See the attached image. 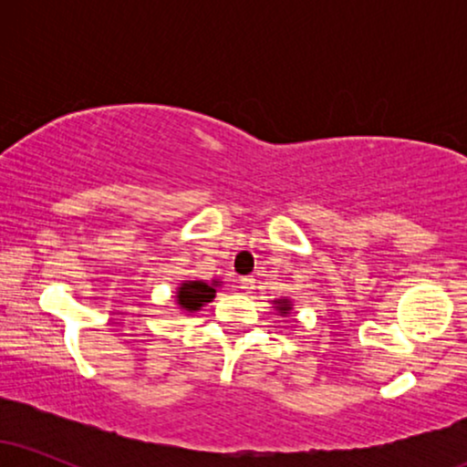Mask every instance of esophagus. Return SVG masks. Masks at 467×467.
Listing matches in <instances>:
<instances>
[{"instance_id": "34e87169", "label": "esophagus", "mask_w": 467, "mask_h": 467, "mask_svg": "<svg viewBox=\"0 0 467 467\" xmlns=\"http://www.w3.org/2000/svg\"><path fill=\"white\" fill-rule=\"evenodd\" d=\"M239 283H241V289H244L245 294H250L252 289H254V278L252 276H244Z\"/></svg>"}]
</instances>
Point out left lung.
<instances>
[{"label": "left lung", "mask_w": 467, "mask_h": 467, "mask_svg": "<svg viewBox=\"0 0 467 467\" xmlns=\"http://www.w3.org/2000/svg\"><path fill=\"white\" fill-rule=\"evenodd\" d=\"M276 309H281V314H287V309H289L287 301H281V303H278V307H276Z\"/></svg>", "instance_id": "8db88e82"}]
</instances>
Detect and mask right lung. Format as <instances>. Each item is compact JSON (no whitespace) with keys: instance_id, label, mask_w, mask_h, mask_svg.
Segmentation results:
<instances>
[{"instance_id":"1","label":"right lung","mask_w":467,"mask_h":467,"mask_svg":"<svg viewBox=\"0 0 467 467\" xmlns=\"http://www.w3.org/2000/svg\"><path fill=\"white\" fill-rule=\"evenodd\" d=\"M213 298H215V287L202 281L184 283L178 292V303L184 309H189V312H192V309H200L202 305L211 303Z\"/></svg>"}]
</instances>
